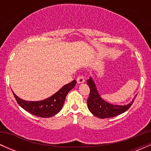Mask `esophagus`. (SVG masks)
I'll return each mask as SVG.
<instances>
[{"label": "esophagus", "instance_id": "1", "mask_svg": "<svg viewBox=\"0 0 151 151\" xmlns=\"http://www.w3.org/2000/svg\"><path fill=\"white\" fill-rule=\"evenodd\" d=\"M77 83H79V84H81V83H84V77H83V76H79V77H77Z\"/></svg>", "mask_w": 151, "mask_h": 151}]
</instances>
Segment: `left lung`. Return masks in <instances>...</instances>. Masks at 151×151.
I'll list each match as a JSON object with an SVG mask.
<instances>
[{"instance_id": "1", "label": "left lung", "mask_w": 151, "mask_h": 151, "mask_svg": "<svg viewBox=\"0 0 151 151\" xmlns=\"http://www.w3.org/2000/svg\"><path fill=\"white\" fill-rule=\"evenodd\" d=\"M86 84L90 88L89 96L87 99L88 108L93 115L99 119L112 118L124 113L131 107L134 101L135 97L133 98L132 101L127 105L111 104L102 99L99 93H98L96 85L91 77L86 81Z\"/></svg>"}]
</instances>
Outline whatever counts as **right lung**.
I'll return each instance as SVG.
<instances>
[{"mask_svg": "<svg viewBox=\"0 0 151 151\" xmlns=\"http://www.w3.org/2000/svg\"><path fill=\"white\" fill-rule=\"evenodd\" d=\"M77 81L73 80L65 84L58 92L45 100L38 101H28L21 99L17 95H14L15 100L22 109L29 113L38 117L50 118L56 115L61 110L65 103L67 93L75 86Z\"/></svg>", "mask_w": 151, "mask_h": 151, "instance_id": "obj_1", "label": "right lung"}]
</instances>
